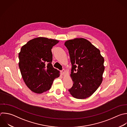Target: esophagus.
<instances>
[{"instance_id":"34e87169","label":"esophagus","mask_w":127,"mask_h":127,"mask_svg":"<svg viewBox=\"0 0 127 127\" xmlns=\"http://www.w3.org/2000/svg\"><path fill=\"white\" fill-rule=\"evenodd\" d=\"M61 72L62 73V74H64L65 73V70L64 69H63L61 71Z\"/></svg>"}]
</instances>
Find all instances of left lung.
Segmentation results:
<instances>
[{
  "label": "left lung",
  "mask_w": 127,
  "mask_h": 127,
  "mask_svg": "<svg viewBox=\"0 0 127 127\" xmlns=\"http://www.w3.org/2000/svg\"><path fill=\"white\" fill-rule=\"evenodd\" d=\"M64 45L72 65L70 76L73 83L68 91L77 99L89 97L102 83L104 58L99 50L83 38L68 40Z\"/></svg>",
  "instance_id": "obj_1"
}]
</instances>
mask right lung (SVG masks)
<instances>
[{"instance_id": "obj_1", "label": "right lung", "mask_w": 127, "mask_h": 127, "mask_svg": "<svg viewBox=\"0 0 127 127\" xmlns=\"http://www.w3.org/2000/svg\"><path fill=\"white\" fill-rule=\"evenodd\" d=\"M59 41L46 38L33 39L22 46L19 53V67L27 87L42 93L49 90L60 72L54 68L51 49Z\"/></svg>"}]
</instances>
